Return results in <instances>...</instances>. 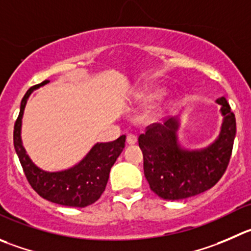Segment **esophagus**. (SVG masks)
Listing matches in <instances>:
<instances>
[{
	"label": "esophagus",
	"mask_w": 251,
	"mask_h": 251,
	"mask_svg": "<svg viewBox=\"0 0 251 251\" xmlns=\"http://www.w3.org/2000/svg\"><path fill=\"white\" fill-rule=\"evenodd\" d=\"M138 142V138H137V135H134V134H128L127 135V143L129 145H133V144H135V143Z\"/></svg>",
	"instance_id": "1"
}]
</instances>
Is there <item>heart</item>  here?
Returning <instances> with one entry per match:
<instances>
[{"instance_id":"1","label":"heart","mask_w":251,"mask_h":251,"mask_svg":"<svg viewBox=\"0 0 251 251\" xmlns=\"http://www.w3.org/2000/svg\"><path fill=\"white\" fill-rule=\"evenodd\" d=\"M164 96V92L161 90H157V88H148L140 95V99L143 102H152L157 101L161 97Z\"/></svg>"}]
</instances>
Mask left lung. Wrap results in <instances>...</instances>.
<instances>
[{
    "mask_svg": "<svg viewBox=\"0 0 251 251\" xmlns=\"http://www.w3.org/2000/svg\"><path fill=\"white\" fill-rule=\"evenodd\" d=\"M223 124L218 139L201 150H186L177 143L178 122L170 118L148 126L138 138L144 157V175L150 190L164 200H183L213 187L228 168L233 150L237 123L224 97Z\"/></svg>",
    "mask_w": 251,
    "mask_h": 251,
    "instance_id": "left-lung-1",
    "label": "left lung"
}]
</instances>
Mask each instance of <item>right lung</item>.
Returning a JSON list of instances; mask_svg holds the SVG:
<instances>
[{
  "mask_svg": "<svg viewBox=\"0 0 251 251\" xmlns=\"http://www.w3.org/2000/svg\"><path fill=\"white\" fill-rule=\"evenodd\" d=\"M47 82L49 81L45 80L39 85L30 87L22 99L20 114L14 123V149L28 182L40 197L61 206L83 208L95 203L103 193L111 168L116 163L119 154L123 151L126 135H121L113 142L97 143L77 165L68 170L58 171V173H48L40 170L25 154L21 139V127H22L23 111L28 97L35 88L45 85Z\"/></svg>",
  "mask_w": 251,
  "mask_h": 251,
  "instance_id": "add662e5",
  "label": "right lung"
}]
</instances>
